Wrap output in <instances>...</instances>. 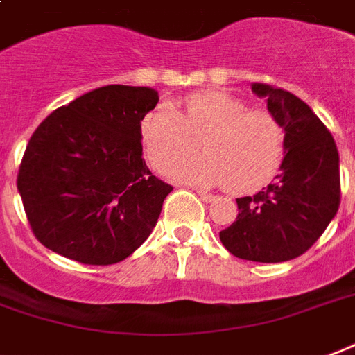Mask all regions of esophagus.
<instances>
[{"label":"esophagus","instance_id":"1","mask_svg":"<svg viewBox=\"0 0 355 355\" xmlns=\"http://www.w3.org/2000/svg\"><path fill=\"white\" fill-rule=\"evenodd\" d=\"M196 195L200 196L204 202H214V200H216V196L209 195V193H206V191H196Z\"/></svg>","mask_w":355,"mask_h":355}]
</instances>
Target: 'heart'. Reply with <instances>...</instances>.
I'll use <instances>...</instances> for the list:
<instances>
[{"instance_id": "b5f03b06", "label": "heart", "mask_w": 355, "mask_h": 355, "mask_svg": "<svg viewBox=\"0 0 355 355\" xmlns=\"http://www.w3.org/2000/svg\"><path fill=\"white\" fill-rule=\"evenodd\" d=\"M147 159L160 172L191 159L202 144L204 157L181 164L175 180L223 185L234 193L253 191L272 178L284 147V132L266 111L223 92H202L181 103H159L141 123Z\"/></svg>"}]
</instances>
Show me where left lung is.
Wrapping results in <instances>:
<instances>
[{
	"mask_svg": "<svg viewBox=\"0 0 355 355\" xmlns=\"http://www.w3.org/2000/svg\"><path fill=\"white\" fill-rule=\"evenodd\" d=\"M284 130L280 174L253 196L236 198V221L219 232L238 259L282 263L299 257L322 236L340 204L338 151L331 132L301 98L253 83Z\"/></svg>",
	"mask_w": 355,
	"mask_h": 355,
	"instance_id": "obj_1",
	"label": "left lung"
}]
</instances>
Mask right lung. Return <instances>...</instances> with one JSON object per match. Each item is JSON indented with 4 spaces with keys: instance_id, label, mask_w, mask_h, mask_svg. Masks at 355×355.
<instances>
[{
    "instance_id": "1",
    "label": "right lung",
    "mask_w": 355,
    "mask_h": 355,
    "mask_svg": "<svg viewBox=\"0 0 355 355\" xmlns=\"http://www.w3.org/2000/svg\"><path fill=\"white\" fill-rule=\"evenodd\" d=\"M159 92L107 85L53 111L26 147L17 187L33 234L83 265L126 259L172 187L144 160L141 121Z\"/></svg>"
}]
</instances>
